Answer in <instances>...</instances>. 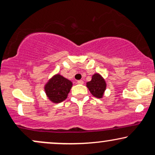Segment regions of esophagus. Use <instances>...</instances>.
I'll use <instances>...</instances> for the list:
<instances>
[{"instance_id": "esophagus-1", "label": "esophagus", "mask_w": 155, "mask_h": 155, "mask_svg": "<svg viewBox=\"0 0 155 155\" xmlns=\"http://www.w3.org/2000/svg\"><path fill=\"white\" fill-rule=\"evenodd\" d=\"M77 84H83L84 81H82V80H79V81H77Z\"/></svg>"}]
</instances>
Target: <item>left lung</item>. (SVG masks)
Here are the masks:
<instances>
[{"mask_svg": "<svg viewBox=\"0 0 155 155\" xmlns=\"http://www.w3.org/2000/svg\"><path fill=\"white\" fill-rule=\"evenodd\" d=\"M87 87L92 95L97 98H101L106 90V84L100 74H95L92 76L91 81L87 83Z\"/></svg>", "mask_w": 155, "mask_h": 155, "instance_id": "8db88e82", "label": "left lung"}]
</instances>
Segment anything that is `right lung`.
Masks as SVG:
<instances>
[{
	"label": "right lung",
	"mask_w": 155,
	"mask_h": 155,
	"mask_svg": "<svg viewBox=\"0 0 155 155\" xmlns=\"http://www.w3.org/2000/svg\"><path fill=\"white\" fill-rule=\"evenodd\" d=\"M71 87V81L58 74L53 76L46 84V94L52 102L60 103L66 99Z\"/></svg>",
	"instance_id": "obj_1"
}]
</instances>
